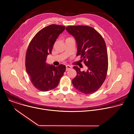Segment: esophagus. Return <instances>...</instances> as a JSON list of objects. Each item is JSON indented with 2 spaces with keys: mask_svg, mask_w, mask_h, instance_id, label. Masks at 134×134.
<instances>
[{
  "mask_svg": "<svg viewBox=\"0 0 134 134\" xmlns=\"http://www.w3.org/2000/svg\"><path fill=\"white\" fill-rule=\"evenodd\" d=\"M72 68V67L71 66H70V65H66V71H68V70H69V69H71Z\"/></svg>",
  "mask_w": 134,
  "mask_h": 134,
  "instance_id": "obj_1",
  "label": "esophagus"
}]
</instances>
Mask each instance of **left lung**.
Segmentation results:
<instances>
[{"label": "left lung", "mask_w": 134, "mask_h": 134, "mask_svg": "<svg viewBox=\"0 0 134 134\" xmlns=\"http://www.w3.org/2000/svg\"><path fill=\"white\" fill-rule=\"evenodd\" d=\"M66 29L76 41L77 56L80 55L88 67L86 71H81L77 66L73 67L77 75L72 80V85L83 93L92 94L101 87L107 77L108 56L105 41L91 26H68Z\"/></svg>", "instance_id": "1"}]
</instances>
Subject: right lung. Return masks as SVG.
<instances>
[{"instance_id":"1","label":"right lung","mask_w":134,"mask_h":134,"mask_svg":"<svg viewBox=\"0 0 134 134\" xmlns=\"http://www.w3.org/2000/svg\"><path fill=\"white\" fill-rule=\"evenodd\" d=\"M65 26L51 24L38 31L30 42L25 56L26 70L37 89L48 91L56 88L66 70V66H54L46 64L48 55L52 53L53 45Z\"/></svg>"}]
</instances>
